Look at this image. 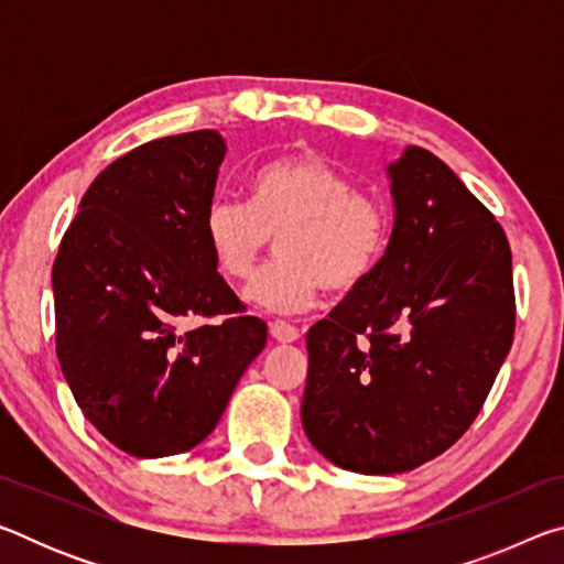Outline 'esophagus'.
<instances>
[{"mask_svg":"<svg viewBox=\"0 0 564 564\" xmlns=\"http://www.w3.org/2000/svg\"><path fill=\"white\" fill-rule=\"evenodd\" d=\"M271 336H273V340H279V343H295V340H299V328L289 326L285 321H273L271 323Z\"/></svg>","mask_w":564,"mask_h":564,"instance_id":"1","label":"esophagus"}]
</instances>
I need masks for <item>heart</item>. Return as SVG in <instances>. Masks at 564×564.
Masks as SVG:
<instances>
[{
    "mask_svg": "<svg viewBox=\"0 0 564 564\" xmlns=\"http://www.w3.org/2000/svg\"><path fill=\"white\" fill-rule=\"evenodd\" d=\"M202 228L216 269L231 281H246L271 238L279 241L281 263L256 275L246 299L293 316L313 308L326 289L346 295L373 279L393 236V212L326 159L289 154L251 171L248 204H208Z\"/></svg>",
    "mask_w": 564,
    "mask_h": 564,
    "instance_id": "heart-1",
    "label": "heart"
}]
</instances>
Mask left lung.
<instances>
[{"mask_svg":"<svg viewBox=\"0 0 564 564\" xmlns=\"http://www.w3.org/2000/svg\"><path fill=\"white\" fill-rule=\"evenodd\" d=\"M383 263L305 336L303 431L333 465L395 475L473 425L514 336L512 253L451 166L408 147Z\"/></svg>","mask_w":564,"mask_h":564,"instance_id":"obj_1","label":"left lung"}]
</instances>
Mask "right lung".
<instances>
[{
    "instance_id": "1",
    "label": "right lung",
    "mask_w": 564,
    "mask_h": 564,
    "mask_svg": "<svg viewBox=\"0 0 564 564\" xmlns=\"http://www.w3.org/2000/svg\"><path fill=\"white\" fill-rule=\"evenodd\" d=\"M226 141L154 139L87 188L52 269L56 358L76 405L133 457L214 433L269 328L246 316L204 241ZM224 315L218 324L208 317Z\"/></svg>"
}]
</instances>
